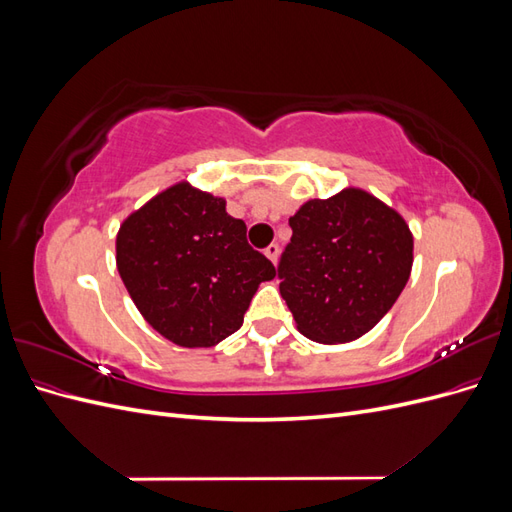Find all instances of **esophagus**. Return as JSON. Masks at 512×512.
<instances>
[{"label":"esophagus","mask_w":512,"mask_h":512,"mask_svg":"<svg viewBox=\"0 0 512 512\" xmlns=\"http://www.w3.org/2000/svg\"><path fill=\"white\" fill-rule=\"evenodd\" d=\"M265 256L273 262V265H275V262H277V256H280V245H275V243H271L269 247H267V250H265Z\"/></svg>","instance_id":"obj_1"}]
</instances>
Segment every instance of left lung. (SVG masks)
Returning <instances> with one entry per match:
<instances>
[{"label":"left lung","instance_id":"8db88e82","mask_svg":"<svg viewBox=\"0 0 512 512\" xmlns=\"http://www.w3.org/2000/svg\"><path fill=\"white\" fill-rule=\"evenodd\" d=\"M277 275L297 329L318 344L354 342L389 312L412 271V232L380 198L346 188L290 218Z\"/></svg>","mask_w":512,"mask_h":512}]
</instances>
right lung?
Instances as JSON below:
<instances>
[{
  "instance_id": "right-lung-1",
  "label": "right lung",
  "mask_w": 512,
  "mask_h": 512,
  "mask_svg": "<svg viewBox=\"0 0 512 512\" xmlns=\"http://www.w3.org/2000/svg\"><path fill=\"white\" fill-rule=\"evenodd\" d=\"M226 200L170 185L119 226L117 271L143 318L181 348H209L241 329L271 260L252 250Z\"/></svg>"
}]
</instances>
